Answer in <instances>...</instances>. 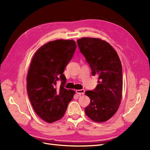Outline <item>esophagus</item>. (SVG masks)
<instances>
[{"label":"esophagus","instance_id":"34e87169","mask_svg":"<svg viewBox=\"0 0 150 150\" xmlns=\"http://www.w3.org/2000/svg\"><path fill=\"white\" fill-rule=\"evenodd\" d=\"M84 92L85 91L84 89H77L76 91V93L79 94V95H82V94H84Z\"/></svg>","mask_w":150,"mask_h":150}]
</instances>
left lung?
Returning a JSON list of instances; mask_svg holds the SVG:
<instances>
[{"label":"left lung","mask_w":150,"mask_h":150,"mask_svg":"<svg viewBox=\"0 0 150 150\" xmlns=\"http://www.w3.org/2000/svg\"><path fill=\"white\" fill-rule=\"evenodd\" d=\"M80 52L98 76V84L85 94L91 101L85 113L91 120L102 122L110 120L118 110L122 98V66L118 55L108 42L100 39L83 38L77 40Z\"/></svg>","instance_id":"obj_1"}]
</instances>
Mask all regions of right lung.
<instances>
[{"mask_svg": "<svg viewBox=\"0 0 150 150\" xmlns=\"http://www.w3.org/2000/svg\"><path fill=\"white\" fill-rule=\"evenodd\" d=\"M76 49L73 40L59 39L40 47L31 61L27 77V91L32 106L40 118L49 123L64 116L74 91L64 88L63 74ZM62 81L59 88L57 81Z\"/></svg>", "mask_w": 150, "mask_h": 150, "instance_id": "1", "label": "right lung"}]
</instances>
